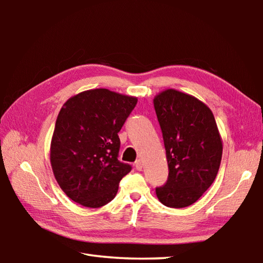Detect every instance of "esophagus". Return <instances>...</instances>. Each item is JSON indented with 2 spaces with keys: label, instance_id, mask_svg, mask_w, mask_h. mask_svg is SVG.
<instances>
[{
  "label": "esophagus",
  "instance_id": "34e87169",
  "mask_svg": "<svg viewBox=\"0 0 263 263\" xmlns=\"http://www.w3.org/2000/svg\"><path fill=\"white\" fill-rule=\"evenodd\" d=\"M136 168H137V171H141V169H142V161L140 159L137 160V161H136Z\"/></svg>",
  "mask_w": 263,
  "mask_h": 263
}]
</instances>
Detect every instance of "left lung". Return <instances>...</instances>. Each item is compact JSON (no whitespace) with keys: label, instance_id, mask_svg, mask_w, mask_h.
Returning a JSON list of instances; mask_svg holds the SVG:
<instances>
[{"label":"left lung","instance_id":"8db88e82","mask_svg":"<svg viewBox=\"0 0 263 263\" xmlns=\"http://www.w3.org/2000/svg\"><path fill=\"white\" fill-rule=\"evenodd\" d=\"M169 168L155 189L163 205L185 208L198 201L218 174L222 141L210 108L195 96L166 89L154 97Z\"/></svg>","mask_w":263,"mask_h":263}]
</instances>
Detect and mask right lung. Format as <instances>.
Returning <instances> with one entry per match:
<instances>
[{
  "label": "right lung",
  "mask_w": 263,
  "mask_h": 263,
  "mask_svg": "<svg viewBox=\"0 0 263 263\" xmlns=\"http://www.w3.org/2000/svg\"><path fill=\"white\" fill-rule=\"evenodd\" d=\"M138 99L109 89H90L62 105L53 131L50 160L62 191L87 208L115 198L131 166L119 161L118 132Z\"/></svg>",
  "instance_id": "1"
}]
</instances>
